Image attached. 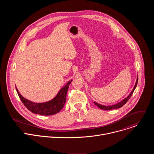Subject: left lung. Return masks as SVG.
<instances>
[{
  "mask_svg": "<svg viewBox=\"0 0 154 154\" xmlns=\"http://www.w3.org/2000/svg\"><path fill=\"white\" fill-rule=\"evenodd\" d=\"M138 78L137 77V81H136V83L135 85V86L133 88L132 91H131V92L130 93V94L127 97H125L124 99H123L122 101L119 102V103H116V104H115V105H109V106H105V105H101V104H99L96 102H94V104L96 105H97L99 108H100V109H105V110H110V109H116V108H121L122 107L124 104H125V103L129 100V99L131 97V95L133 94V93L134 91V90H135L136 87L137 86V83H138Z\"/></svg>",
  "mask_w": 154,
  "mask_h": 154,
  "instance_id": "8db88e82",
  "label": "left lung"
}]
</instances>
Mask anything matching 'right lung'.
Segmentation results:
<instances>
[{
  "instance_id": "add662e5",
  "label": "right lung",
  "mask_w": 154,
  "mask_h": 154,
  "mask_svg": "<svg viewBox=\"0 0 154 154\" xmlns=\"http://www.w3.org/2000/svg\"><path fill=\"white\" fill-rule=\"evenodd\" d=\"M72 80L69 81L64 86L60 89L57 96L54 99L48 102L43 103H35L30 101L20 95L16 87V90L20 100L29 110L35 114L50 116L58 113L63 108L66 100V94L69 88V85L71 83Z\"/></svg>"
}]
</instances>
